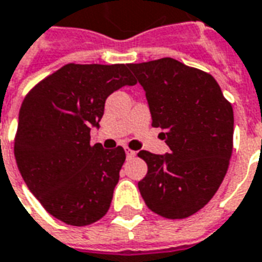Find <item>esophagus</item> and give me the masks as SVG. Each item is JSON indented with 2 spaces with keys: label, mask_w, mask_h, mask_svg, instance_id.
<instances>
[{
  "label": "esophagus",
  "mask_w": 262,
  "mask_h": 262,
  "mask_svg": "<svg viewBox=\"0 0 262 262\" xmlns=\"http://www.w3.org/2000/svg\"><path fill=\"white\" fill-rule=\"evenodd\" d=\"M125 151H126V157H127V158H133V157L136 156V151L130 150V148H127V147H125Z\"/></svg>",
  "instance_id": "esophagus-1"
}]
</instances>
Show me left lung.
<instances>
[{
	"label": "left lung",
	"mask_w": 262,
	"mask_h": 262,
	"mask_svg": "<svg viewBox=\"0 0 262 262\" xmlns=\"http://www.w3.org/2000/svg\"><path fill=\"white\" fill-rule=\"evenodd\" d=\"M150 106L154 127L169 152L141 150L147 175L139 182L152 212L182 220L214 197L233 150V110L210 73L173 58L129 63Z\"/></svg>",
	"instance_id": "1"
}]
</instances>
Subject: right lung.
I'll use <instances>...</instances> for the list:
<instances>
[{
    "label": "right lung",
    "mask_w": 262,
    "mask_h": 262,
    "mask_svg": "<svg viewBox=\"0 0 262 262\" xmlns=\"http://www.w3.org/2000/svg\"><path fill=\"white\" fill-rule=\"evenodd\" d=\"M136 83L123 63H68L25 97L15 158L29 190L57 220L86 226L110 210L126 154L92 146L90 130L100 127L106 97Z\"/></svg>",
    "instance_id": "add662e5"
}]
</instances>
